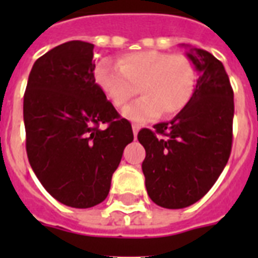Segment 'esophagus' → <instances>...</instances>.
Listing matches in <instances>:
<instances>
[{
  "mask_svg": "<svg viewBox=\"0 0 258 258\" xmlns=\"http://www.w3.org/2000/svg\"><path fill=\"white\" fill-rule=\"evenodd\" d=\"M139 130H141V125L139 124H133V133H134V137L137 138L138 133H139Z\"/></svg>",
  "mask_w": 258,
  "mask_h": 258,
  "instance_id": "obj_1",
  "label": "esophagus"
}]
</instances>
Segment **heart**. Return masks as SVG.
<instances>
[{
  "label": "heart",
  "instance_id": "obj_1",
  "mask_svg": "<svg viewBox=\"0 0 258 258\" xmlns=\"http://www.w3.org/2000/svg\"><path fill=\"white\" fill-rule=\"evenodd\" d=\"M95 82L113 107H123L139 91L142 97L123 109V116L147 123L165 113L172 116L190 103L197 87V72L183 54L161 50L127 53L115 64L103 58L95 68Z\"/></svg>",
  "mask_w": 258,
  "mask_h": 258
}]
</instances>
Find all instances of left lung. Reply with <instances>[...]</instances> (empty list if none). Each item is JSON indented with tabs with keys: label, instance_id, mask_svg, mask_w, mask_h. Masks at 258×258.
Wrapping results in <instances>:
<instances>
[{
	"label": "left lung",
	"instance_id": "1",
	"mask_svg": "<svg viewBox=\"0 0 258 258\" xmlns=\"http://www.w3.org/2000/svg\"><path fill=\"white\" fill-rule=\"evenodd\" d=\"M184 46L198 72L191 100L172 120L138 134L146 150L142 170L149 197L166 209H183L200 201L216 183L232 151L234 100L228 74L208 50Z\"/></svg>",
	"mask_w": 258,
	"mask_h": 258
}]
</instances>
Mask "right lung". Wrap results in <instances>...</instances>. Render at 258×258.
I'll list each match as a JSON object with an SVG mask.
<instances>
[{"instance_id":"obj_1","label":"right lung","mask_w":258,"mask_h":258,"mask_svg":"<svg viewBox=\"0 0 258 258\" xmlns=\"http://www.w3.org/2000/svg\"><path fill=\"white\" fill-rule=\"evenodd\" d=\"M93 44L68 41L36 60L24 95L26 154L45 190L71 208L107 198L123 150L134 141L95 82ZM107 122V129L100 124Z\"/></svg>"}]
</instances>
